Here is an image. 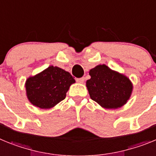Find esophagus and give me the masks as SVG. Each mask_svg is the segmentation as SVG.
Segmentation results:
<instances>
[{"instance_id": "34e87169", "label": "esophagus", "mask_w": 156, "mask_h": 156, "mask_svg": "<svg viewBox=\"0 0 156 156\" xmlns=\"http://www.w3.org/2000/svg\"><path fill=\"white\" fill-rule=\"evenodd\" d=\"M77 83H83L84 82V77H81V78H76V79Z\"/></svg>"}]
</instances>
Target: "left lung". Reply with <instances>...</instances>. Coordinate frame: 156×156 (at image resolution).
I'll list each match as a JSON object with an SVG mask.
<instances>
[{
  "mask_svg": "<svg viewBox=\"0 0 156 156\" xmlns=\"http://www.w3.org/2000/svg\"><path fill=\"white\" fill-rule=\"evenodd\" d=\"M87 81L90 98L105 108H120L132 92L131 82L127 77L112 71L105 65H99L89 72Z\"/></svg>",
  "mask_w": 156,
  "mask_h": 156,
  "instance_id": "8db88e82",
  "label": "left lung"
}]
</instances>
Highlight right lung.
Returning <instances> with one entry per match:
<instances>
[{
	"mask_svg": "<svg viewBox=\"0 0 156 156\" xmlns=\"http://www.w3.org/2000/svg\"><path fill=\"white\" fill-rule=\"evenodd\" d=\"M75 80L68 72L50 66L26 83L27 97L34 105L51 108L64 100L66 92Z\"/></svg>",
	"mask_w": 156,
	"mask_h": 156,
	"instance_id": "add662e5",
	"label": "right lung"
}]
</instances>
